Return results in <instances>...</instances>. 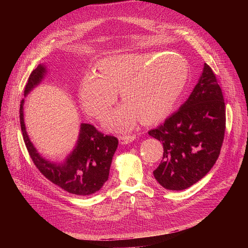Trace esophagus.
Here are the masks:
<instances>
[{
    "label": "esophagus",
    "mask_w": 248,
    "mask_h": 248,
    "mask_svg": "<svg viewBox=\"0 0 248 248\" xmlns=\"http://www.w3.org/2000/svg\"><path fill=\"white\" fill-rule=\"evenodd\" d=\"M136 139V136L134 135H127V136H121L120 137V142L122 145H126L128 142H132Z\"/></svg>",
    "instance_id": "34e87169"
}]
</instances>
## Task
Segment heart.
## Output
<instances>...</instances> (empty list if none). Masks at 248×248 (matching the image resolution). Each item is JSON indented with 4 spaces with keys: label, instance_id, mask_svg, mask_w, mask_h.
Instances as JSON below:
<instances>
[{
    "label": "heart",
    "instance_id": "b5f03b06",
    "mask_svg": "<svg viewBox=\"0 0 248 248\" xmlns=\"http://www.w3.org/2000/svg\"><path fill=\"white\" fill-rule=\"evenodd\" d=\"M97 71L84 76L80 101L89 114L102 119L120 91L125 103L111 113L108 123L121 131L132 128L139 119L146 124L163 120L172 110L189 76L183 57L158 53L108 56L99 61Z\"/></svg>",
    "mask_w": 248,
    "mask_h": 248
}]
</instances>
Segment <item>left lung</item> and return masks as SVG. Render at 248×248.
<instances>
[{"mask_svg":"<svg viewBox=\"0 0 248 248\" xmlns=\"http://www.w3.org/2000/svg\"><path fill=\"white\" fill-rule=\"evenodd\" d=\"M225 124L222 91L213 70L205 63L187 101L163 124L148 132L164 148L161 164L154 171L160 185L180 191L201 180L219 157Z\"/></svg>","mask_w":248,"mask_h":248,"instance_id":"8db88e82","label":"left lung"}]
</instances>
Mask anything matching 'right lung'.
<instances>
[{"mask_svg":"<svg viewBox=\"0 0 248 248\" xmlns=\"http://www.w3.org/2000/svg\"><path fill=\"white\" fill-rule=\"evenodd\" d=\"M46 70L43 65L32 71L24 89L27 95L41 81ZM23 102L20 104V124L26 148L40 173L52 183L68 193L87 196L98 191L108 179L113 154L119 140L104 135L93 124H82L74 151L64 164L57 165L43 159L30 141L23 119Z\"/></svg>","mask_w":248,"mask_h":248,"instance_id":"1","label":"right lung"}]
</instances>
